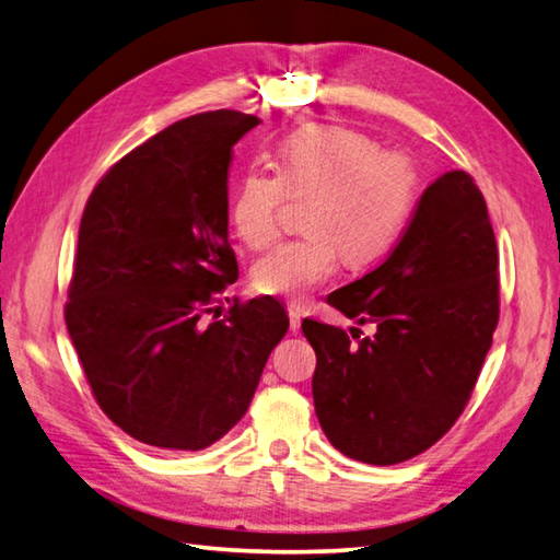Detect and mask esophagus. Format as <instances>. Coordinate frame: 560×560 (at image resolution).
<instances>
[{
	"label": "esophagus",
	"mask_w": 560,
	"mask_h": 560,
	"mask_svg": "<svg viewBox=\"0 0 560 560\" xmlns=\"http://www.w3.org/2000/svg\"><path fill=\"white\" fill-rule=\"evenodd\" d=\"M301 308L299 305H289V320H291V332H299L301 330Z\"/></svg>",
	"instance_id": "obj_1"
}]
</instances>
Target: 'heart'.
<instances>
[{
    "label": "heart",
    "instance_id": "1",
    "mask_svg": "<svg viewBox=\"0 0 560 560\" xmlns=\"http://www.w3.org/2000/svg\"><path fill=\"white\" fill-rule=\"evenodd\" d=\"M277 174L249 170L230 196V228L252 249L269 245L281 206L311 196L303 230L259 257L252 283L259 293L303 299L332 277L345 255L361 267L378 259L400 237L418 196V172L408 155L378 150L352 128L313 124L279 142Z\"/></svg>",
    "mask_w": 560,
    "mask_h": 560
}]
</instances>
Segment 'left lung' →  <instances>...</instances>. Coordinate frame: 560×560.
<instances>
[{"label":"left lung","instance_id":"obj_1","mask_svg":"<svg viewBox=\"0 0 560 560\" xmlns=\"http://www.w3.org/2000/svg\"><path fill=\"white\" fill-rule=\"evenodd\" d=\"M327 303L376 325L371 337L301 325L327 440L374 466L427 452L464 412L500 317L495 233L474 177L454 170L427 186L388 259Z\"/></svg>","mask_w":560,"mask_h":560}]
</instances>
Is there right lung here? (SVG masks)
Instances as JSON below:
<instances>
[{
    "instance_id": "add662e5",
    "label": "right lung",
    "mask_w": 560,
    "mask_h": 560,
    "mask_svg": "<svg viewBox=\"0 0 560 560\" xmlns=\"http://www.w3.org/2000/svg\"><path fill=\"white\" fill-rule=\"evenodd\" d=\"M255 126L228 108L177 120L120 158L84 206L65 323L98 408L142 444L199 452L221 440L289 330L271 295L215 320L237 279L228 167Z\"/></svg>"
}]
</instances>
